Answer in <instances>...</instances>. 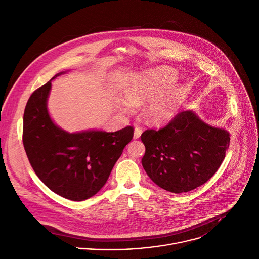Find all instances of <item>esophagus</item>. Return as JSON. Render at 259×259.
Listing matches in <instances>:
<instances>
[{"label": "esophagus", "instance_id": "1", "mask_svg": "<svg viewBox=\"0 0 259 259\" xmlns=\"http://www.w3.org/2000/svg\"><path fill=\"white\" fill-rule=\"evenodd\" d=\"M142 133H143V130H142L141 127H136V128H135V132H134V139H135V140L140 139Z\"/></svg>", "mask_w": 259, "mask_h": 259}]
</instances>
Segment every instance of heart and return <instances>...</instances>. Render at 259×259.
I'll use <instances>...</instances> for the list:
<instances>
[{
  "instance_id": "b5f03b06",
  "label": "heart",
  "mask_w": 259,
  "mask_h": 259,
  "mask_svg": "<svg viewBox=\"0 0 259 259\" xmlns=\"http://www.w3.org/2000/svg\"><path fill=\"white\" fill-rule=\"evenodd\" d=\"M175 81V72L164 67L136 74L126 85V95L117 100V107L121 112L132 114L137 105L148 103L144 109L146 119L153 124L166 123L176 115L185 96L182 87L164 91Z\"/></svg>"
}]
</instances>
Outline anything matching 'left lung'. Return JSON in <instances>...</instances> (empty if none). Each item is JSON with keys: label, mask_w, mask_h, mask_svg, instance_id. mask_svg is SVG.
<instances>
[{"label": "left lung", "mask_w": 259, "mask_h": 259, "mask_svg": "<svg viewBox=\"0 0 259 259\" xmlns=\"http://www.w3.org/2000/svg\"><path fill=\"white\" fill-rule=\"evenodd\" d=\"M141 140L146 147L142 165L148 176L161 188L182 193L217 172L229 148L230 133L185 110L165 127L144 132Z\"/></svg>", "instance_id": "1"}]
</instances>
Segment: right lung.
Masks as SVG:
<instances>
[{
	"label": "right lung",
	"mask_w": 259,
	"mask_h": 259,
	"mask_svg": "<svg viewBox=\"0 0 259 259\" xmlns=\"http://www.w3.org/2000/svg\"><path fill=\"white\" fill-rule=\"evenodd\" d=\"M30 96L23 116V145L38 178L55 193L82 201L95 195L134 137L126 126L114 133L87 130L69 133L52 119L48 100L52 81Z\"/></svg>",
	"instance_id": "1"
}]
</instances>
